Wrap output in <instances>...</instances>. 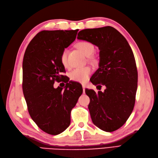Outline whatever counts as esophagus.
<instances>
[{
    "mask_svg": "<svg viewBox=\"0 0 158 158\" xmlns=\"http://www.w3.org/2000/svg\"><path fill=\"white\" fill-rule=\"evenodd\" d=\"M82 88H83V92L85 93V85H82Z\"/></svg>",
    "mask_w": 158,
    "mask_h": 158,
    "instance_id": "obj_1",
    "label": "esophagus"
}]
</instances>
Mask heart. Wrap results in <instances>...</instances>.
<instances>
[{
    "instance_id": "heart-1",
    "label": "heart",
    "mask_w": 158,
    "mask_h": 158,
    "mask_svg": "<svg viewBox=\"0 0 158 158\" xmlns=\"http://www.w3.org/2000/svg\"><path fill=\"white\" fill-rule=\"evenodd\" d=\"M76 47L85 56H89L88 60L89 61H94L95 59L93 57L89 56L93 54L95 50L94 45L92 44L85 41H80L76 44ZM60 60L64 67H69L68 60V50L66 49H63V51H62L60 55ZM91 73H92V69H91L89 66H85V67L83 68L75 69L70 73V78L71 80L74 81V82L84 84L88 81Z\"/></svg>"
}]
</instances>
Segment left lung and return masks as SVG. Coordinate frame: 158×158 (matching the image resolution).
I'll use <instances>...</instances> for the list:
<instances>
[{"instance_id": "left-lung-1", "label": "left lung", "mask_w": 158, "mask_h": 158, "mask_svg": "<svg viewBox=\"0 0 158 158\" xmlns=\"http://www.w3.org/2000/svg\"><path fill=\"white\" fill-rule=\"evenodd\" d=\"M77 38L98 47L99 69L90 81L99 89L106 87L103 92L85 90L92 122L102 131H116L126 123L135 104L138 72L133 52L125 37L111 26L81 30Z\"/></svg>"}]
</instances>
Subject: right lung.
<instances>
[{
	"instance_id": "right-lung-1",
	"label": "right lung",
	"mask_w": 158,
	"mask_h": 158,
	"mask_svg": "<svg viewBox=\"0 0 158 158\" xmlns=\"http://www.w3.org/2000/svg\"><path fill=\"white\" fill-rule=\"evenodd\" d=\"M78 31H41L30 41L23 56L22 89L28 112L38 127L51 135L69 127L71 110L83 92L80 84L66 78L64 89L53 87L55 81L64 77L60 55L75 40Z\"/></svg>"
}]
</instances>
